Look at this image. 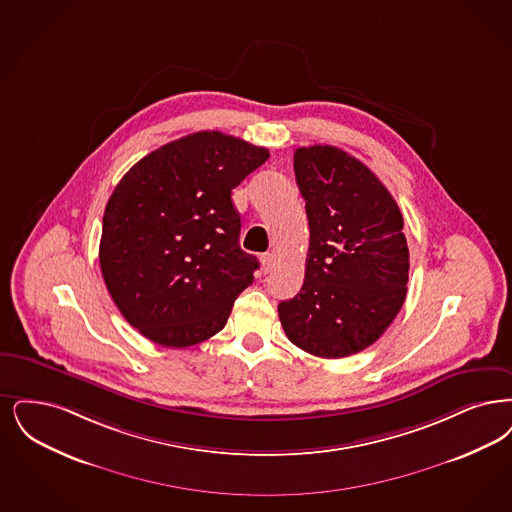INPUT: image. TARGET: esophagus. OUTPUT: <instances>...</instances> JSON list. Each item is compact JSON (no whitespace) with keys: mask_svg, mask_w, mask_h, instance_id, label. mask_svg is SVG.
<instances>
[{"mask_svg":"<svg viewBox=\"0 0 512 512\" xmlns=\"http://www.w3.org/2000/svg\"><path fill=\"white\" fill-rule=\"evenodd\" d=\"M261 266H263V272L268 274V272L272 270V266H274V255H272V253L261 255Z\"/></svg>","mask_w":512,"mask_h":512,"instance_id":"34e87169","label":"esophagus"}]
</instances>
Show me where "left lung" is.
I'll return each mask as SVG.
<instances>
[{"instance_id":"left-lung-1","label":"left lung","mask_w":512,"mask_h":512,"mask_svg":"<svg viewBox=\"0 0 512 512\" xmlns=\"http://www.w3.org/2000/svg\"><path fill=\"white\" fill-rule=\"evenodd\" d=\"M310 244L301 291L278 305L287 339L320 358L373 345L408 293L404 219L387 186L337 146L295 150Z\"/></svg>"}]
</instances>
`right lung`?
<instances>
[{
	"instance_id": "right-lung-1",
	"label": "right lung",
	"mask_w": 512,
	"mask_h": 512,
	"mask_svg": "<svg viewBox=\"0 0 512 512\" xmlns=\"http://www.w3.org/2000/svg\"><path fill=\"white\" fill-rule=\"evenodd\" d=\"M268 156L238 137L198 131L144 156L114 188L99 261L116 307L146 339L192 347L225 328L259 268L240 247L230 194Z\"/></svg>"
}]
</instances>
